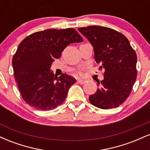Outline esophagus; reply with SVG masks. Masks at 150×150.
<instances>
[{
    "label": "esophagus",
    "mask_w": 150,
    "mask_h": 150,
    "mask_svg": "<svg viewBox=\"0 0 150 150\" xmlns=\"http://www.w3.org/2000/svg\"><path fill=\"white\" fill-rule=\"evenodd\" d=\"M77 83L78 84H80V85H83V84H85L86 82V80H78L77 81Z\"/></svg>",
    "instance_id": "1"
}]
</instances>
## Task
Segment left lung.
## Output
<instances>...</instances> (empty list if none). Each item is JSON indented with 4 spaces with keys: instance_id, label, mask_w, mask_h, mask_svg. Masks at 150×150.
<instances>
[{
    "instance_id": "8db88e82",
    "label": "left lung",
    "mask_w": 150,
    "mask_h": 150,
    "mask_svg": "<svg viewBox=\"0 0 150 150\" xmlns=\"http://www.w3.org/2000/svg\"><path fill=\"white\" fill-rule=\"evenodd\" d=\"M77 30L92 45L99 69H104V80L98 83L101 87L89 96V101L102 109L118 107L129 97L137 78L135 51L128 39L113 29L89 26Z\"/></svg>"
}]
</instances>
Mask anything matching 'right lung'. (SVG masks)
Returning a JSON list of instances; mask_svg holds the SVG:
<instances>
[{
  "mask_svg": "<svg viewBox=\"0 0 150 150\" xmlns=\"http://www.w3.org/2000/svg\"><path fill=\"white\" fill-rule=\"evenodd\" d=\"M82 41L73 28L40 31L22 41L12 63L18 89L27 104L41 111H51L63 104L76 80L65 73L56 77L50 68L67 46Z\"/></svg>",
  "mask_w": 150,
  "mask_h": 150,
  "instance_id": "obj_1",
  "label": "right lung"
}]
</instances>
